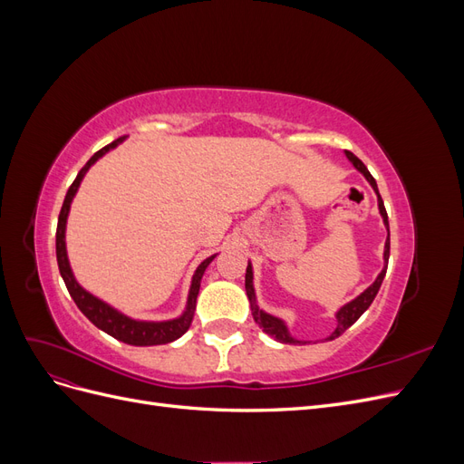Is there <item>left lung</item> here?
I'll return each mask as SVG.
<instances>
[{"label":"left lung","mask_w":464,"mask_h":464,"mask_svg":"<svg viewBox=\"0 0 464 464\" xmlns=\"http://www.w3.org/2000/svg\"><path fill=\"white\" fill-rule=\"evenodd\" d=\"M346 157H348V160H350V162H353V164L356 166V170H360L363 176H366V179L370 181L372 188L375 189V193H377L379 213H382L383 222H385V227H387V230H389L387 210H385V205H383L382 195H379V191H377V184H375L373 176L368 172V168L363 166V162L356 157V154H353L350 150H346ZM383 259H385V263H389V236H387V242H385V254H383ZM385 273H387V266H385V269H383L382 273H379V276L375 278V283H373L368 290H363L356 300H353L350 304H346L344 307H341L339 314H336V329L333 331V334L329 336L327 341H333V339H336V336H341V334H343L350 325H354V323L360 319V315H362L363 312L368 310V307H370V305H372V302H373V298L377 296L379 288H382V283H383V278H385ZM251 280H254V273H251V265L247 263V269H246V292H247V298H249V304H251V315H254V319H256L257 325H259L266 334L273 336V339H275V341H278V343H285V344H300L302 341L292 339V336H290V333L286 331V325H285L283 321L276 319V317H273V315H269V314H265L263 310H259V305H257V302H256L254 283H251Z\"/></svg>","instance_id":"1"}]
</instances>
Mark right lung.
I'll list each match as a JSON object with an SVG mask.
<instances>
[{
  "mask_svg": "<svg viewBox=\"0 0 464 464\" xmlns=\"http://www.w3.org/2000/svg\"><path fill=\"white\" fill-rule=\"evenodd\" d=\"M121 139L123 137L116 139L114 143H110V145L102 147L98 152H94L92 157H91V160L79 170L73 184L69 186L67 195H65V199H63V205H62V210H60L58 230H55V256H58L60 273H62V278H63V283H65L69 294H72L73 302L77 304L79 310L89 317V321L94 323L98 329H102L110 336H114V339H118V341H121L125 344H133V346L168 344V343L179 339V336L189 329L191 321H193L195 302H198V294H199V286H201V276H203V273L207 269V265L215 259V256L205 259L198 266V271H195L193 280H191V288H189L188 307H186L184 315L178 317V319H172V321H160V323L130 319V317L121 315L120 312H116L114 307H110L108 304L94 298L92 294H89L87 290H82L77 285V280L73 278V273H72V266H69V261H67V251H65V220H67V213H69V205H72L73 195L77 193V188L81 184L82 176H85V172L89 170V168L98 159L102 157V154H106L110 149H114L118 143H121Z\"/></svg>",
  "mask_w": 464,
  "mask_h": 464,
  "instance_id": "right-lung-1",
  "label": "right lung"
}]
</instances>
